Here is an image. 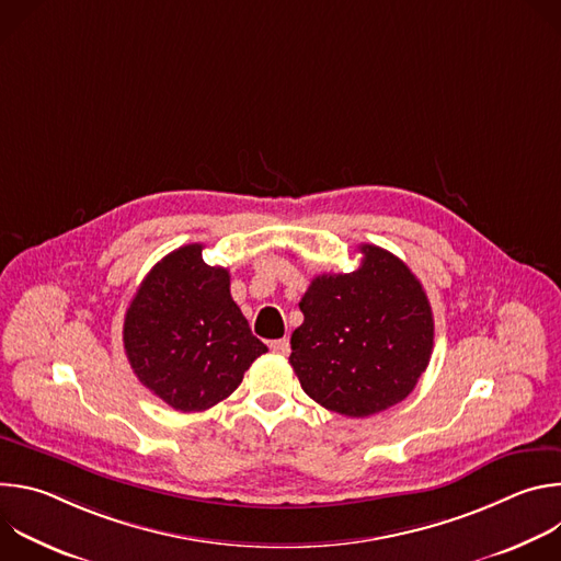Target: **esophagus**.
Returning a JSON list of instances; mask_svg holds the SVG:
<instances>
[{
  "label": "esophagus",
  "mask_w": 561,
  "mask_h": 561,
  "mask_svg": "<svg viewBox=\"0 0 561 561\" xmlns=\"http://www.w3.org/2000/svg\"><path fill=\"white\" fill-rule=\"evenodd\" d=\"M271 351L277 353V355H288L290 353V342L284 337V340H275L271 342Z\"/></svg>",
  "instance_id": "1"
}]
</instances>
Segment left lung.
Returning a JSON list of instances; mask_svg holds the SVG:
<instances>
[{"label":"left lung","mask_w":561,"mask_h":561,"mask_svg":"<svg viewBox=\"0 0 561 561\" xmlns=\"http://www.w3.org/2000/svg\"><path fill=\"white\" fill-rule=\"evenodd\" d=\"M357 251V271L310 282L288 359L304 392L346 417L407 399L431 362L435 335L428 297L411 268L373 244Z\"/></svg>","instance_id":"1"}]
</instances>
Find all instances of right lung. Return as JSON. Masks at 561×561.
Returning <instances> with one entry per match:
<instances>
[{
  "mask_svg": "<svg viewBox=\"0 0 561 561\" xmlns=\"http://www.w3.org/2000/svg\"><path fill=\"white\" fill-rule=\"evenodd\" d=\"M188 244L157 262L124 317V351L137 379L182 413L226 399L268 348L230 297V275Z\"/></svg>",
  "mask_w": 561,
  "mask_h": 561,
  "instance_id": "add662e5",
  "label": "right lung"
}]
</instances>
